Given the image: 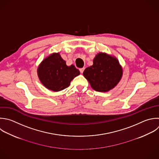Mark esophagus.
Instances as JSON below:
<instances>
[{
  "instance_id": "1",
  "label": "esophagus",
  "mask_w": 159,
  "mask_h": 159,
  "mask_svg": "<svg viewBox=\"0 0 159 159\" xmlns=\"http://www.w3.org/2000/svg\"><path fill=\"white\" fill-rule=\"evenodd\" d=\"M84 68H80V73H83V71H84Z\"/></svg>"
}]
</instances>
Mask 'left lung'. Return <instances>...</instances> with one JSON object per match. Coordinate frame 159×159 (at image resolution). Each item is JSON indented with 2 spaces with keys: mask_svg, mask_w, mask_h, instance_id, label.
Segmentation results:
<instances>
[{
  "mask_svg": "<svg viewBox=\"0 0 159 159\" xmlns=\"http://www.w3.org/2000/svg\"><path fill=\"white\" fill-rule=\"evenodd\" d=\"M122 70L118 60L106 53H99L93 60V65L86 68L83 75L96 91L107 92L119 82Z\"/></svg>",
  "mask_w": 159,
  "mask_h": 159,
  "instance_id": "obj_1",
  "label": "left lung"
}]
</instances>
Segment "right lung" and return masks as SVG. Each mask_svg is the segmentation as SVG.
Wrapping results in <instances>:
<instances>
[{"label":"right lung","mask_w":159,"mask_h":159,"mask_svg":"<svg viewBox=\"0 0 159 159\" xmlns=\"http://www.w3.org/2000/svg\"><path fill=\"white\" fill-rule=\"evenodd\" d=\"M37 71L42 83L53 91L68 88L72 80L80 74L74 65L68 66L59 53H53L46 58Z\"/></svg>","instance_id":"1"}]
</instances>
